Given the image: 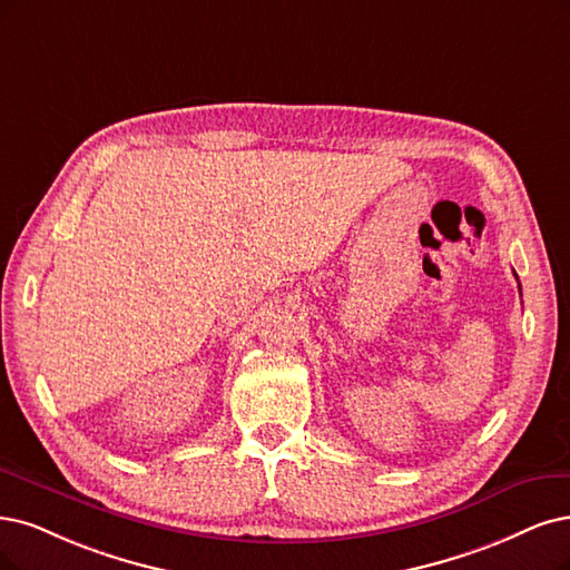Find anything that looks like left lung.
<instances>
[{"label":"left lung","instance_id":"8db88e82","mask_svg":"<svg viewBox=\"0 0 570 570\" xmlns=\"http://www.w3.org/2000/svg\"><path fill=\"white\" fill-rule=\"evenodd\" d=\"M519 291H521V286H519Z\"/></svg>","mask_w":570,"mask_h":570}]
</instances>
